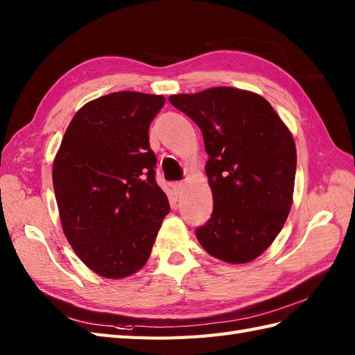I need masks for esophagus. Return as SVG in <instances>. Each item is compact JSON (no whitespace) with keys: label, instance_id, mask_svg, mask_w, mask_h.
<instances>
[{"label":"esophagus","instance_id":"esophagus-1","mask_svg":"<svg viewBox=\"0 0 355 355\" xmlns=\"http://www.w3.org/2000/svg\"><path fill=\"white\" fill-rule=\"evenodd\" d=\"M184 182H175V184H173L171 187H173V190H175L176 191V194H179L180 191H182V188H184Z\"/></svg>","mask_w":355,"mask_h":355}]
</instances>
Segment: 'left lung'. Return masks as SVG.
Returning <instances> with one entry per match:
<instances>
[{"instance_id": "8db88e82", "label": "left lung", "mask_w": 355, "mask_h": 355, "mask_svg": "<svg viewBox=\"0 0 355 355\" xmlns=\"http://www.w3.org/2000/svg\"><path fill=\"white\" fill-rule=\"evenodd\" d=\"M199 125L214 200L211 218L196 231L211 257L244 264L281 232L293 203L296 146L269 101L246 89L217 86L170 96Z\"/></svg>"}]
</instances>
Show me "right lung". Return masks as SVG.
<instances>
[{"instance_id": "add662e5", "label": "right lung", "mask_w": 355, "mask_h": 355, "mask_svg": "<svg viewBox=\"0 0 355 355\" xmlns=\"http://www.w3.org/2000/svg\"><path fill=\"white\" fill-rule=\"evenodd\" d=\"M162 96L133 91L91 100L71 120L53 162L62 230L76 255L103 278L143 269L168 199L155 180L148 125Z\"/></svg>"}]
</instances>
